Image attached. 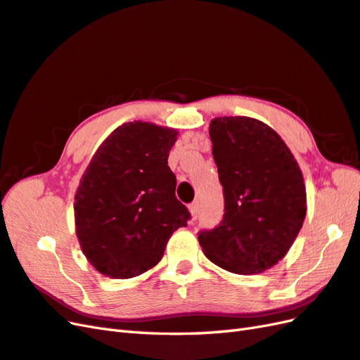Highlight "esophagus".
Returning a JSON list of instances; mask_svg holds the SVG:
<instances>
[{
  "label": "esophagus",
  "mask_w": 360,
  "mask_h": 360,
  "mask_svg": "<svg viewBox=\"0 0 360 360\" xmlns=\"http://www.w3.org/2000/svg\"><path fill=\"white\" fill-rule=\"evenodd\" d=\"M188 211H190V214H191V220H196L198 213H199V205H198V202H193V204L188 207Z\"/></svg>",
  "instance_id": "obj_1"
}]
</instances>
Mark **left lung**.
<instances>
[{
    "instance_id": "left-lung-1",
    "label": "left lung",
    "mask_w": 360,
    "mask_h": 360,
    "mask_svg": "<svg viewBox=\"0 0 360 360\" xmlns=\"http://www.w3.org/2000/svg\"><path fill=\"white\" fill-rule=\"evenodd\" d=\"M210 138L225 214L199 234L205 257L228 272L271 269L288 254L306 219V184L290 149L272 127L251 117H217Z\"/></svg>"
}]
</instances>
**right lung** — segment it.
Wrapping results in <instances>:
<instances>
[{
    "mask_svg": "<svg viewBox=\"0 0 360 360\" xmlns=\"http://www.w3.org/2000/svg\"><path fill=\"white\" fill-rule=\"evenodd\" d=\"M176 129L147 122L118 126L100 144L75 196L76 234L94 269L132 278L155 268L172 234L187 226L167 165Z\"/></svg>",
    "mask_w": 360,
    "mask_h": 360,
    "instance_id": "1",
    "label": "right lung"
}]
</instances>
